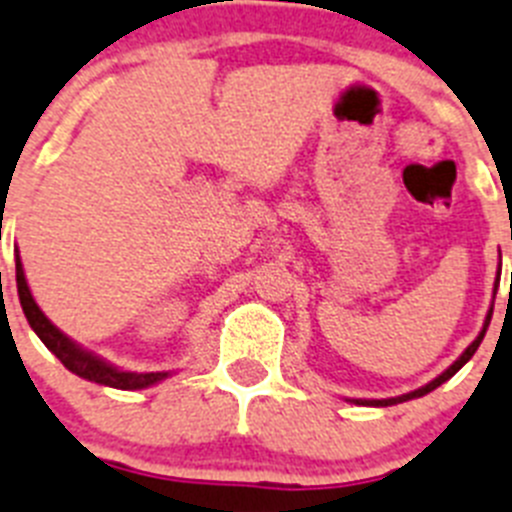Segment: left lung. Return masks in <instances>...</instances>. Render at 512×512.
<instances>
[{"label":"left lung","instance_id":"1","mask_svg":"<svg viewBox=\"0 0 512 512\" xmlns=\"http://www.w3.org/2000/svg\"><path fill=\"white\" fill-rule=\"evenodd\" d=\"M497 278H500V273H497ZM510 283H512V276H510ZM495 291H497V286H495ZM489 320H492V309H489L487 322H484L482 333H479V336H476V341L471 343V346H468L466 351H463V354H461V359H458V362H455V364H450V367L445 369V372H442L440 377H435V380L429 382V385H424V388L414 390V393L398 395V398H385V401H356V403H364V406H390V403H403V401H411V398H419V395H427V393H432V390H435V388H440V385H442V382H445V380H450V377H453L455 372H458V369H461L463 364H466L468 359H471V356L476 354V349H479V343H482L484 333H487V325H489Z\"/></svg>","mask_w":512,"mask_h":512}]
</instances>
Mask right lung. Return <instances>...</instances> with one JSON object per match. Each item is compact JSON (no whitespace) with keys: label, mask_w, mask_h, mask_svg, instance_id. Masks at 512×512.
<instances>
[{"label":"right lung","mask_w":512,"mask_h":512,"mask_svg":"<svg viewBox=\"0 0 512 512\" xmlns=\"http://www.w3.org/2000/svg\"><path fill=\"white\" fill-rule=\"evenodd\" d=\"M15 278H17V296H20V307H23L25 317H28L30 328L36 330V336L46 343V349L57 356L64 367L75 372L77 377H85L90 382H98V385H109V388L119 390H140L148 388L153 382H161L163 377H169V372H122V369L111 367V364L101 362L98 356L88 354L80 346L64 336L62 330H57L46 320V315L38 309L36 299L30 294L28 283H25L23 265H20V257L15 260Z\"/></svg>","instance_id":"1"}]
</instances>
